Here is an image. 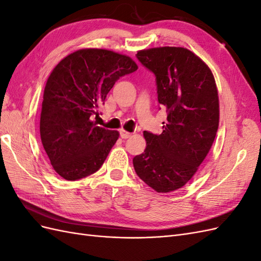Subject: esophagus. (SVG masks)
Listing matches in <instances>:
<instances>
[{
    "instance_id": "34e87169",
    "label": "esophagus",
    "mask_w": 261,
    "mask_h": 261,
    "mask_svg": "<svg viewBox=\"0 0 261 261\" xmlns=\"http://www.w3.org/2000/svg\"><path fill=\"white\" fill-rule=\"evenodd\" d=\"M120 135H121V137H122L123 139H126V138H129V137L132 136V134L128 133V132H126L125 129H121V130H120Z\"/></svg>"
}]
</instances>
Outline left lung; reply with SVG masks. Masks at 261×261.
<instances>
[{"label": "left lung", "mask_w": 261, "mask_h": 261, "mask_svg": "<svg viewBox=\"0 0 261 261\" xmlns=\"http://www.w3.org/2000/svg\"><path fill=\"white\" fill-rule=\"evenodd\" d=\"M136 58L155 76L167 109L160 135L145 130V151L133 159L136 174L158 193L183 187L207 156L219 126V97L210 68L192 51L163 46Z\"/></svg>", "instance_id": "8db88e82"}]
</instances>
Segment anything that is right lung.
<instances>
[{"mask_svg": "<svg viewBox=\"0 0 261 261\" xmlns=\"http://www.w3.org/2000/svg\"><path fill=\"white\" fill-rule=\"evenodd\" d=\"M137 68L130 58L103 49L78 50L54 67L44 88L40 136L60 176L77 180L101 168L120 134L90 118L120 77Z\"/></svg>", "mask_w": 261, "mask_h": 261, "instance_id": "add662e5", "label": "right lung"}]
</instances>
